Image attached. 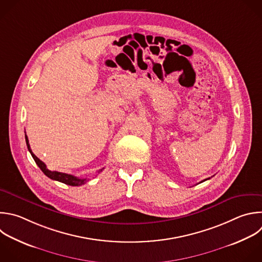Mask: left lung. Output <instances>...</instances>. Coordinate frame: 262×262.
Listing matches in <instances>:
<instances>
[{"label": "left lung", "mask_w": 262, "mask_h": 262, "mask_svg": "<svg viewBox=\"0 0 262 262\" xmlns=\"http://www.w3.org/2000/svg\"><path fill=\"white\" fill-rule=\"evenodd\" d=\"M209 179H210V178H208V179H206V180H209ZM206 180H204V181H206ZM204 181H203V182H204Z\"/></svg>", "instance_id": "left-lung-1"}]
</instances>
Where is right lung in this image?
I'll return each instance as SVG.
<instances>
[{
	"instance_id": "right-lung-1",
	"label": "right lung",
	"mask_w": 262,
	"mask_h": 262,
	"mask_svg": "<svg viewBox=\"0 0 262 262\" xmlns=\"http://www.w3.org/2000/svg\"><path fill=\"white\" fill-rule=\"evenodd\" d=\"M26 142H27L28 149H29L30 153L32 154V156H33V158H34V160H35V162L37 163V165L41 168V170L45 173V175H46L48 178H50V179H52V180H55V181H58V182H61V183H64V184H67V185H71V186H80V185H82V184H84V183L86 182V178H85V179H80V178H77V177H75V176H73V175H70V173L60 172V171H56V170H54V171L49 170V169L46 167V164H45L42 160H40V159L32 152V149H31V147H30L29 139H28V136H27V135H26ZM103 169H104V167H103L102 169H100L99 172L102 171Z\"/></svg>"
}]
</instances>
